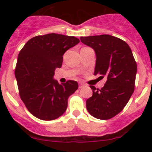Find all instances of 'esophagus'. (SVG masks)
<instances>
[{
	"label": "esophagus",
	"instance_id": "esophagus-1",
	"mask_svg": "<svg viewBox=\"0 0 152 152\" xmlns=\"http://www.w3.org/2000/svg\"><path fill=\"white\" fill-rule=\"evenodd\" d=\"M83 86H84V85H83V83H79V88H81L82 87H83Z\"/></svg>",
	"mask_w": 152,
	"mask_h": 152
}]
</instances>
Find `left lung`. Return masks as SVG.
I'll return each mask as SVG.
<instances>
[{
  "label": "left lung",
  "instance_id": "8db88e82",
  "mask_svg": "<svg viewBox=\"0 0 152 152\" xmlns=\"http://www.w3.org/2000/svg\"><path fill=\"white\" fill-rule=\"evenodd\" d=\"M80 40L95 51L94 75L107 79L101 89L90 86L93 95L86 100V109L94 117L109 119L121 112L133 94L137 63L129 46L120 38L104 34Z\"/></svg>",
  "mask_w": 152,
  "mask_h": 152
}]
</instances>
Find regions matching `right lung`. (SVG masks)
Returning a JSON list of instances; mask_svg holds the SVG:
<instances>
[{
  "label": "right lung",
  "mask_w": 152,
  "mask_h": 152,
  "mask_svg": "<svg viewBox=\"0 0 152 152\" xmlns=\"http://www.w3.org/2000/svg\"><path fill=\"white\" fill-rule=\"evenodd\" d=\"M79 42L74 36L48 34L31 38L20 50L15 70L19 94L36 118L50 121L66 111L78 83L69 80L59 84L54 71L61 67L64 53Z\"/></svg>",
  "instance_id": "right-lung-1"
}]
</instances>
